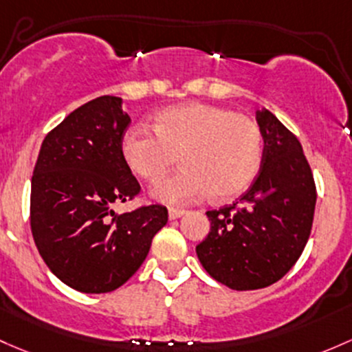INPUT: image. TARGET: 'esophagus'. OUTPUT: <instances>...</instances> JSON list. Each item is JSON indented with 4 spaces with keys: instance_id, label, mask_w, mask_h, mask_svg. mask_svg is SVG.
<instances>
[{
    "instance_id": "34e87169",
    "label": "esophagus",
    "mask_w": 352,
    "mask_h": 352,
    "mask_svg": "<svg viewBox=\"0 0 352 352\" xmlns=\"http://www.w3.org/2000/svg\"><path fill=\"white\" fill-rule=\"evenodd\" d=\"M184 214H186V210L184 209H168V219L175 221L179 219V217H182Z\"/></svg>"
}]
</instances>
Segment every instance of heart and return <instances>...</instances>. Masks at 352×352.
Segmentation results:
<instances>
[{
    "label": "heart",
    "instance_id": "1",
    "mask_svg": "<svg viewBox=\"0 0 352 352\" xmlns=\"http://www.w3.org/2000/svg\"><path fill=\"white\" fill-rule=\"evenodd\" d=\"M155 136L142 128L121 140V157L136 177L158 182L175 165L182 168L151 190L155 201L182 204L210 192L232 199L246 190L263 160V135L250 118L223 106L184 102L155 113Z\"/></svg>",
    "mask_w": 352,
    "mask_h": 352
}]
</instances>
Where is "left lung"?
I'll list each match as a JSON object with an SVG mask.
<instances>
[{"label":"left lung","instance_id":"1","mask_svg":"<svg viewBox=\"0 0 352 352\" xmlns=\"http://www.w3.org/2000/svg\"><path fill=\"white\" fill-rule=\"evenodd\" d=\"M256 123L265 143L260 173L234 204L207 210L210 232L195 248L206 272L232 290H258L287 275L316 210V184L297 136L268 109L256 111Z\"/></svg>","mask_w":352,"mask_h":352}]
</instances>
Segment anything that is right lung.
I'll return each mask as SVG.
<instances>
[{
  "instance_id": "1",
  "label": "right lung",
  "mask_w": 352,
  "mask_h": 352,
  "mask_svg": "<svg viewBox=\"0 0 352 352\" xmlns=\"http://www.w3.org/2000/svg\"><path fill=\"white\" fill-rule=\"evenodd\" d=\"M129 123L121 98L92 99L45 136L33 170L30 223L38 253L60 282L82 294L126 283L168 221L164 206L121 216L111 209L140 194L121 157Z\"/></svg>"
}]
</instances>
